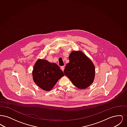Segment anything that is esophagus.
<instances>
[{"mask_svg": "<svg viewBox=\"0 0 127 127\" xmlns=\"http://www.w3.org/2000/svg\"><path fill=\"white\" fill-rule=\"evenodd\" d=\"M61 69L62 71H64V68H65V66H61Z\"/></svg>", "mask_w": 127, "mask_h": 127, "instance_id": "34e87169", "label": "esophagus"}]
</instances>
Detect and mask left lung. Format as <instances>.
<instances>
[{
	"label": "left lung",
	"instance_id": "1",
	"mask_svg": "<svg viewBox=\"0 0 127 127\" xmlns=\"http://www.w3.org/2000/svg\"><path fill=\"white\" fill-rule=\"evenodd\" d=\"M69 60L64 74L78 88L85 89L89 87L94 81L95 73L92 61L80 51L72 52Z\"/></svg>",
	"mask_w": 127,
	"mask_h": 127
}]
</instances>
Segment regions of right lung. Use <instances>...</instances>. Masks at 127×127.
I'll list each match as a JSON object with an SVG mask.
<instances>
[{
    "mask_svg": "<svg viewBox=\"0 0 127 127\" xmlns=\"http://www.w3.org/2000/svg\"><path fill=\"white\" fill-rule=\"evenodd\" d=\"M32 76L34 81L39 88L49 91L64 74L56 64L39 60L34 65Z\"/></svg>",
    "mask_w": 127,
    "mask_h": 127,
    "instance_id": "obj_1",
    "label": "right lung"
}]
</instances>
